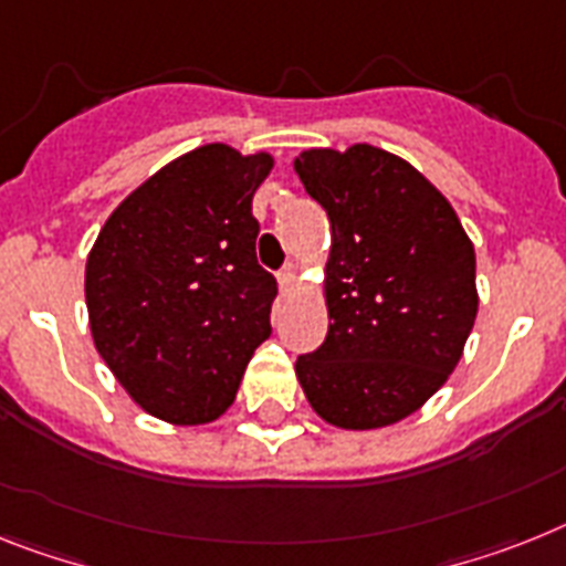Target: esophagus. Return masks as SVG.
Segmentation results:
<instances>
[{
  "label": "esophagus",
  "instance_id": "1",
  "mask_svg": "<svg viewBox=\"0 0 566 566\" xmlns=\"http://www.w3.org/2000/svg\"><path fill=\"white\" fill-rule=\"evenodd\" d=\"M277 283L280 294H283V297H292L294 289H297V269H294V265H286V269L277 274Z\"/></svg>",
  "mask_w": 566,
  "mask_h": 566
}]
</instances>
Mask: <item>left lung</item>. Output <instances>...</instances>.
<instances>
[{"mask_svg": "<svg viewBox=\"0 0 566 566\" xmlns=\"http://www.w3.org/2000/svg\"><path fill=\"white\" fill-rule=\"evenodd\" d=\"M329 217L326 340L294 364L312 410L344 431L417 413L460 364L478 317L474 245L446 196L373 144L294 158Z\"/></svg>", "mask_w": 566, "mask_h": 566, "instance_id": "left-lung-1", "label": "left lung"}]
</instances>
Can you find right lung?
Returning <instances> with one entry per match:
<instances>
[{"label": "right lung", "mask_w": 566, "mask_h": 566, "mask_svg": "<svg viewBox=\"0 0 566 566\" xmlns=\"http://www.w3.org/2000/svg\"><path fill=\"white\" fill-rule=\"evenodd\" d=\"M272 153L202 144L126 196L86 256L92 340L149 417L213 422L272 335L277 283L256 263L251 199Z\"/></svg>", "instance_id": "add662e5"}]
</instances>
